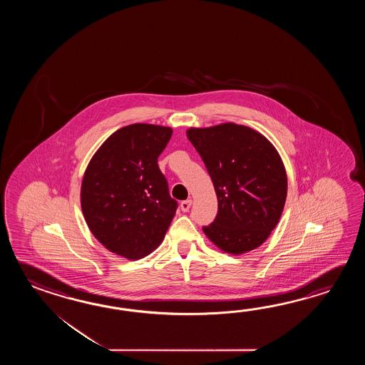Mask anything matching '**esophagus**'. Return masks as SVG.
Segmentation results:
<instances>
[{
    "instance_id": "esophagus-1",
    "label": "esophagus",
    "mask_w": 365,
    "mask_h": 365,
    "mask_svg": "<svg viewBox=\"0 0 365 365\" xmlns=\"http://www.w3.org/2000/svg\"><path fill=\"white\" fill-rule=\"evenodd\" d=\"M190 206H192V200H186V201H182L180 203V207H181V210H182L184 212L189 211Z\"/></svg>"
}]
</instances>
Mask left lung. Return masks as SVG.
Returning a JSON list of instances; mask_svg holds the SVG:
<instances>
[{"mask_svg": "<svg viewBox=\"0 0 365 365\" xmlns=\"http://www.w3.org/2000/svg\"><path fill=\"white\" fill-rule=\"evenodd\" d=\"M186 137L201 155L217 197V217L202 228L205 235L233 256L262 245L287 198V173L277 148L264 134L235 123L189 128Z\"/></svg>", "mask_w": 365, "mask_h": 365, "instance_id": "1", "label": "left lung"}]
</instances>
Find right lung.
I'll return each mask as SVG.
<instances>
[{
  "label": "right lung",
  "mask_w": 365,
  "mask_h": 365,
  "mask_svg": "<svg viewBox=\"0 0 365 365\" xmlns=\"http://www.w3.org/2000/svg\"><path fill=\"white\" fill-rule=\"evenodd\" d=\"M172 128L132 124L110 134L87 164L81 185L86 223L104 248L140 259L164 240L178 202L159 170L158 158Z\"/></svg>",
  "instance_id": "right-lung-1"
}]
</instances>
